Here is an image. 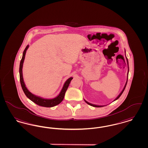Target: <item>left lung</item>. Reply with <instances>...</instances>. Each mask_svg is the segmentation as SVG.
Returning <instances> with one entry per match:
<instances>
[{"label":"left lung","mask_w":148,"mask_h":148,"mask_svg":"<svg viewBox=\"0 0 148 148\" xmlns=\"http://www.w3.org/2000/svg\"><path fill=\"white\" fill-rule=\"evenodd\" d=\"M125 52H126V51H125ZM126 58V60H127V65H128V73H127V81H126V84H125V87L123 88V90H122V92H121L120 94L118 95V97L116 98L115 99V100H114V101H115V100H116L117 99H118L120 97L121 95H122V94L123 93V91H124V90H125V88L126 87V85H127V81H128V72H129V66H128V59L127 58V57ZM84 101H85V102L86 103H87L88 105H90V106H94V107H97V108H99V107H103V106H104V105H94V104H91V103H88V101H87L86 100H84Z\"/></svg>","instance_id":"left-lung-1"}]
</instances>
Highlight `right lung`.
Here are the masks:
<instances>
[{
  "label": "right lung",
  "instance_id": "obj_1",
  "mask_svg": "<svg viewBox=\"0 0 148 148\" xmlns=\"http://www.w3.org/2000/svg\"><path fill=\"white\" fill-rule=\"evenodd\" d=\"M29 47V45H27V47H26L25 49L24 50L23 55H22V58L21 59V60L20 61V68H19V73H20V83L22 87V90L23 91L25 95L31 101H32L34 103H36L37 105L41 106L43 107H47V108H51L55 106L56 105L60 104L61 102L63 100L65 97V94L66 93V90L67 88L69 87V86L71 81L72 79H73L72 77L69 78L68 79L66 80V82H65L64 86L62 88L61 90L60 94L54 98L53 99H44L43 98H41L38 96L35 95L32 93H31L28 90L27 88L26 87V85L25 84V82L23 81V75H22V67H23V61L25 60V55L26 51Z\"/></svg>",
  "mask_w": 148,
  "mask_h": 148
}]
</instances>
